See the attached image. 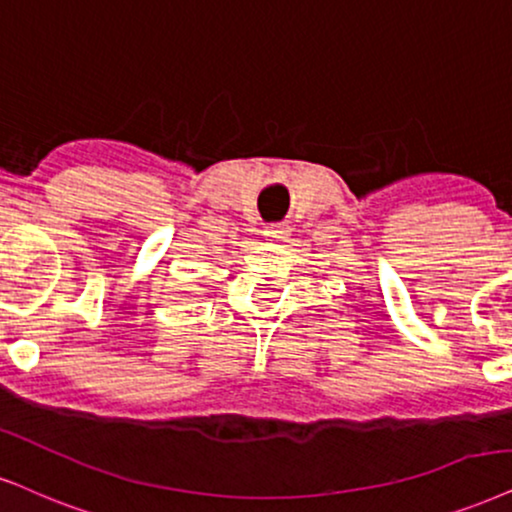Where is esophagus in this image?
Wrapping results in <instances>:
<instances>
[{
  "instance_id": "esophagus-1",
  "label": "esophagus",
  "mask_w": 512,
  "mask_h": 512,
  "mask_svg": "<svg viewBox=\"0 0 512 512\" xmlns=\"http://www.w3.org/2000/svg\"><path fill=\"white\" fill-rule=\"evenodd\" d=\"M263 235H266L268 239H273V242H282V239L289 237V225L270 223V225H266V230H263Z\"/></svg>"
}]
</instances>
